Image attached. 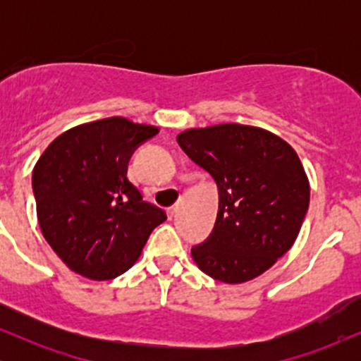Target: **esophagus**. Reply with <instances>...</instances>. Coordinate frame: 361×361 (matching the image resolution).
<instances>
[{
    "label": "esophagus",
    "instance_id": "34e87169",
    "mask_svg": "<svg viewBox=\"0 0 361 361\" xmlns=\"http://www.w3.org/2000/svg\"><path fill=\"white\" fill-rule=\"evenodd\" d=\"M176 210H178V207H176V205L169 207V209L166 210V212H168V217H169V219H173V217H175V215H176Z\"/></svg>",
    "mask_w": 361,
    "mask_h": 361
}]
</instances>
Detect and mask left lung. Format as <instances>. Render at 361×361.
<instances>
[{
	"instance_id": "1",
	"label": "left lung",
	"mask_w": 361,
	"mask_h": 361,
	"mask_svg": "<svg viewBox=\"0 0 361 361\" xmlns=\"http://www.w3.org/2000/svg\"><path fill=\"white\" fill-rule=\"evenodd\" d=\"M178 144L219 188L217 219L192 247L195 263L224 283L256 279L292 247L307 214L299 156L279 135L241 123L190 128Z\"/></svg>"
}]
</instances>
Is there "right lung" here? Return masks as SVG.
<instances>
[{"mask_svg":"<svg viewBox=\"0 0 361 361\" xmlns=\"http://www.w3.org/2000/svg\"><path fill=\"white\" fill-rule=\"evenodd\" d=\"M157 128L110 117L69 128L37 161L32 176L45 241L91 280H111L137 261L154 227L166 221L142 200L127 168Z\"/></svg>","mask_w":361,"mask_h":361,"instance_id":"add662e5","label":"right lung"}]
</instances>
